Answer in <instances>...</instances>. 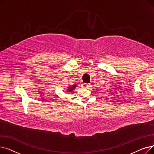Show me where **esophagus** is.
<instances>
[{"mask_svg": "<svg viewBox=\"0 0 154 154\" xmlns=\"http://www.w3.org/2000/svg\"><path fill=\"white\" fill-rule=\"evenodd\" d=\"M83 87L84 88H88V87H89V85H90V84H86V83H83Z\"/></svg>", "mask_w": 154, "mask_h": 154, "instance_id": "1", "label": "esophagus"}]
</instances>
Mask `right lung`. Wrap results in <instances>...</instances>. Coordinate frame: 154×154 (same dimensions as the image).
I'll use <instances>...</instances> for the list:
<instances>
[{"label":"right lung","mask_w":154,"mask_h":154,"mask_svg":"<svg viewBox=\"0 0 154 154\" xmlns=\"http://www.w3.org/2000/svg\"><path fill=\"white\" fill-rule=\"evenodd\" d=\"M77 87V84H74V85H70V86L67 87V91L68 92H72V91H74L75 88V87Z\"/></svg>","instance_id":"right-lung-1"}]
</instances>
